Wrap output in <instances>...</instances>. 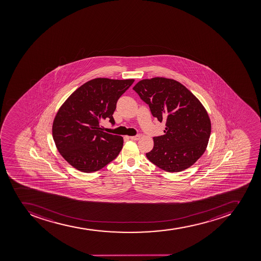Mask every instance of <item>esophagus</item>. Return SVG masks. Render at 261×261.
I'll use <instances>...</instances> for the list:
<instances>
[{
  "label": "esophagus",
  "instance_id": "34e87169",
  "mask_svg": "<svg viewBox=\"0 0 261 261\" xmlns=\"http://www.w3.org/2000/svg\"><path fill=\"white\" fill-rule=\"evenodd\" d=\"M129 139H131V140H139V139H140V135L138 134V135H135V136H131L129 137Z\"/></svg>",
  "mask_w": 261,
  "mask_h": 261
}]
</instances>
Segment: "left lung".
I'll list each match as a JSON object with an SVG mask.
<instances>
[{
  "label": "left lung",
  "mask_w": 261,
  "mask_h": 261,
  "mask_svg": "<svg viewBox=\"0 0 261 261\" xmlns=\"http://www.w3.org/2000/svg\"><path fill=\"white\" fill-rule=\"evenodd\" d=\"M148 104L152 115L166 123L164 135L153 137L146 156L163 170H185L203 154L211 122L199 100L185 86L164 77L143 79L133 88Z\"/></svg>",
  "instance_id": "left-lung-1"
}]
</instances>
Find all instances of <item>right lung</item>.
<instances>
[{"mask_svg": "<svg viewBox=\"0 0 261 261\" xmlns=\"http://www.w3.org/2000/svg\"><path fill=\"white\" fill-rule=\"evenodd\" d=\"M134 79H95L84 83L58 110L53 137L58 152L73 168L92 173L115 160L123 145L122 137L102 131L99 123L109 119L119 97Z\"/></svg>", "mask_w": 261, "mask_h": 261, "instance_id": "add662e5", "label": "right lung"}]
</instances>
